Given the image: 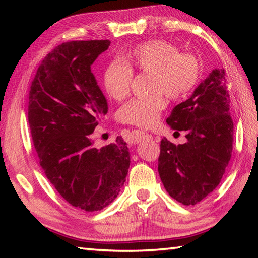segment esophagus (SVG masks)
Returning a JSON list of instances; mask_svg holds the SVG:
<instances>
[{"label":"esophagus","instance_id":"1","mask_svg":"<svg viewBox=\"0 0 258 258\" xmlns=\"http://www.w3.org/2000/svg\"><path fill=\"white\" fill-rule=\"evenodd\" d=\"M152 135H150L149 133L146 132H135L134 133V141L135 142H141L142 140L145 139H151Z\"/></svg>","mask_w":258,"mask_h":258}]
</instances>
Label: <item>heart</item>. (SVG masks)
I'll use <instances>...</instances> for the list:
<instances>
[{"instance_id":"obj_1","label":"heart","mask_w":258,"mask_h":258,"mask_svg":"<svg viewBox=\"0 0 258 258\" xmlns=\"http://www.w3.org/2000/svg\"><path fill=\"white\" fill-rule=\"evenodd\" d=\"M120 62L112 61L104 68L102 83L106 93L116 101L130 94L133 72L150 73L148 97L131 100L120 109L124 123L149 128L159 119L167 99L181 100L196 89L200 80V64L194 54L178 52L164 40H150L123 52Z\"/></svg>"}]
</instances>
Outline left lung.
I'll use <instances>...</instances> for the list:
<instances>
[{
    "label": "left lung",
    "mask_w": 258,
    "mask_h": 258,
    "mask_svg": "<svg viewBox=\"0 0 258 258\" xmlns=\"http://www.w3.org/2000/svg\"><path fill=\"white\" fill-rule=\"evenodd\" d=\"M224 69H214L166 121L186 142H160L158 172L166 191L186 206L198 204L220 184L232 154L233 120Z\"/></svg>",
    "instance_id": "obj_1"
}]
</instances>
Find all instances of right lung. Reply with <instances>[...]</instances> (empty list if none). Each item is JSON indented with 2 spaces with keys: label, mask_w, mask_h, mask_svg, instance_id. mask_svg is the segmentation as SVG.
Returning <instances> with one entry per match:
<instances>
[{
  "label": "right lung",
  "mask_w": 258,
  "mask_h": 258,
  "mask_svg": "<svg viewBox=\"0 0 258 258\" xmlns=\"http://www.w3.org/2000/svg\"><path fill=\"white\" fill-rule=\"evenodd\" d=\"M109 45V40H91L55 46L29 90L28 123L41 167L61 197L85 212L115 200L131 163L121 137L101 149L92 141L108 104L91 64Z\"/></svg>",
  "instance_id": "add662e5"
}]
</instances>
